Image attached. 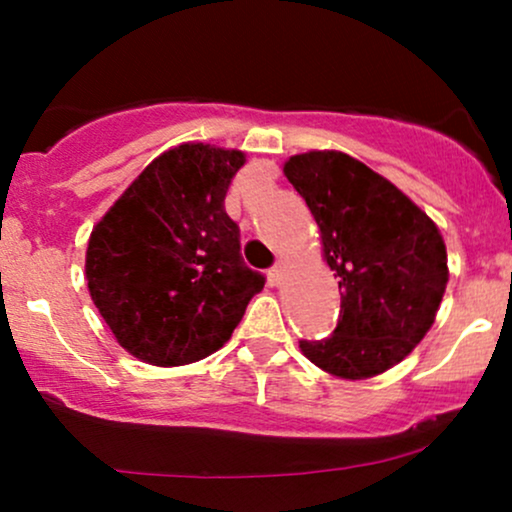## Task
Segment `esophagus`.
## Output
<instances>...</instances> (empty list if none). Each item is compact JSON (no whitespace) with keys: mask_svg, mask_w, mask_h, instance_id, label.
Here are the masks:
<instances>
[{"mask_svg":"<svg viewBox=\"0 0 512 512\" xmlns=\"http://www.w3.org/2000/svg\"><path fill=\"white\" fill-rule=\"evenodd\" d=\"M268 277H270V282H273V285H280V280H282V263H275V266L268 270Z\"/></svg>","mask_w":512,"mask_h":512,"instance_id":"obj_1","label":"esophagus"}]
</instances>
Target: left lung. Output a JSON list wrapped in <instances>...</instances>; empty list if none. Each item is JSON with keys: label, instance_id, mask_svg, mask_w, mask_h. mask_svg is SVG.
Masks as SVG:
<instances>
[{"label": "left lung", "instance_id": "obj_1", "mask_svg": "<svg viewBox=\"0 0 512 512\" xmlns=\"http://www.w3.org/2000/svg\"><path fill=\"white\" fill-rule=\"evenodd\" d=\"M285 175L311 208L342 292L334 332L299 349L342 380L382 375L434 325L449 282L444 237L399 187L342 151L289 156Z\"/></svg>", "mask_w": 512, "mask_h": 512}]
</instances>
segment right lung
Returning <instances> with one entry per match:
<instances>
[{"mask_svg": "<svg viewBox=\"0 0 512 512\" xmlns=\"http://www.w3.org/2000/svg\"><path fill=\"white\" fill-rule=\"evenodd\" d=\"M244 151L187 142L163 151L94 225L87 289L142 363L175 368L218 351L266 277L246 268L225 194Z\"/></svg>", "mask_w": 512, "mask_h": 512, "instance_id": "obj_1", "label": "right lung"}]
</instances>
